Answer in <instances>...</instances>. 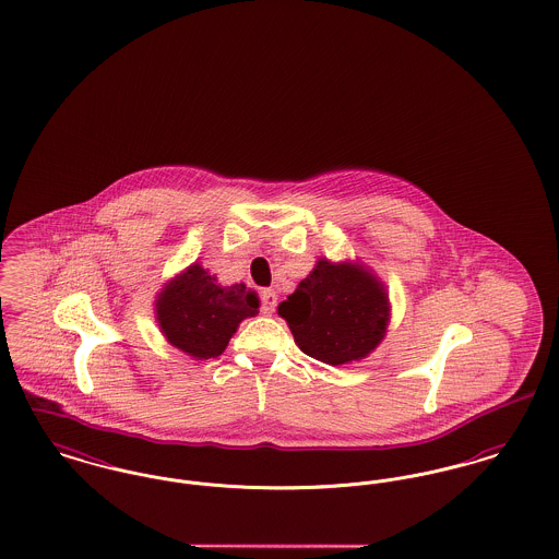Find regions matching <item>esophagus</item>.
Listing matches in <instances>:
<instances>
[{"label":"esophagus","instance_id":"1","mask_svg":"<svg viewBox=\"0 0 559 559\" xmlns=\"http://www.w3.org/2000/svg\"><path fill=\"white\" fill-rule=\"evenodd\" d=\"M276 294L272 289H265L262 292V312L263 314H272L274 308H276Z\"/></svg>","mask_w":559,"mask_h":559}]
</instances>
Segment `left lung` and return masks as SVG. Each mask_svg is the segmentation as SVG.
<instances>
[{
	"label": "left lung",
	"mask_w": 559,
	"mask_h": 559,
	"mask_svg": "<svg viewBox=\"0 0 559 559\" xmlns=\"http://www.w3.org/2000/svg\"><path fill=\"white\" fill-rule=\"evenodd\" d=\"M301 353L328 365L369 357L386 335L391 301L367 265L319 258L296 292L278 304Z\"/></svg>",
	"instance_id": "obj_1"
}]
</instances>
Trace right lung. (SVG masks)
Returning a JSON list of instances; mask_svg holds the SVG:
<instances>
[{"label": "right lung", "instance_id": "right-lung-1", "mask_svg": "<svg viewBox=\"0 0 559 559\" xmlns=\"http://www.w3.org/2000/svg\"><path fill=\"white\" fill-rule=\"evenodd\" d=\"M166 342L192 359L219 357L238 325L260 312V297L245 283L224 287L194 262L173 276L154 301Z\"/></svg>", "mask_w": 559, "mask_h": 559}]
</instances>
